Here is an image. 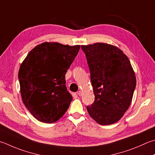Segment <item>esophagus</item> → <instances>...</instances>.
<instances>
[{
    "label": "esophagus",
    "mask_w": 155,
    "mask_h": 155,
    "mask_svg": "<svg viewBox=\"0 0 155 155\" xmlns=\"http://www.w3.org/2000/svg\"><path fill=\"white\" fill-rule=\"evenodd\" d=\"M77 95H78V96H81V94H81V91H77Z\"/></svg>",
    "instance_id": "esophagus-1"
}]
</instances>
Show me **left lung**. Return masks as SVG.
Returning a JSON list of instances; mask_svg holds the SVG:
<instances>
[{
  "label": "left lung",
  "instance_id": "1",
  "mask_svg": "<svg viewBox=\"0 0 155 155\" xmlns=\"http://www.w3.org/2000/svg\"><path fill=\"white\" fill-rule=\"evenodd\" d=\"M88 64L94 102L87 109L98 124L111 125L121 119L131 104L136 78L130 61L112 45H82Z\"/></svg>",
  "mask_w": 155,
  "mask_h": 155
}]
</instances>
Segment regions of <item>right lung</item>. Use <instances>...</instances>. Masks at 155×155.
Returning a JSON list of instances; mask_svg holds the SVG:
<instances>
[{"label": "right lung", "instance_id": "obj_1", "mask_svg": "<svg viewBox=\"0 0 155 155\" xmlns=\"http://www.w3.org/2000/svg\"><path fill=\"white\" fill-rule=\"evenodd\" d=\"M80 47L45 42L31 50L21 63L18 78L22 101L39 121L55 123L68 110L72 97L65 74Z\"/></svg>", "mask_w": 155, "mask_h": 155}]
</instances>
